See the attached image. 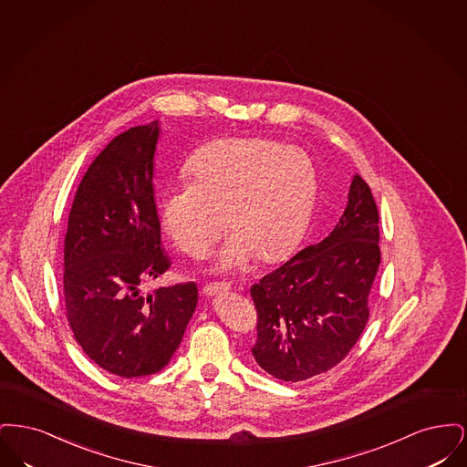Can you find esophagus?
<instances>
[{
	"label": "esophagus",
	"mask_w": 467,
	"mask_h": 467,
	"mask_svg": "<svg viewBox=\"0 0 467 467\" xmlns=\"http://www.w3.org/2000/svg\"><path fill=\"white\" fill-rule=\"evenodd\" d=\"M229 290H231V285L225 284V282H213V284L202 285L204 296H215V294H223V292H229Z\"/></svg>",
	"instance_id": "1"
}]
</instances>
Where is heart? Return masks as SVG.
Wrapping results in <instances>:
<instances>
[{
    "mask_svg": "<svg viewBox=\"0 0 467 467\" xmlns=\"http://www.w3.org/2000/svg\"><path fill=\"white\" fill-rule=\"evenodd\" d=\"M187 182L170 185L159 215L178 250L202 257L227 223L233 231L215 267L240 271L255 257L276 263L301 242L318 191L310 156L266 138H223L185 162ZM226 219H223V215Z\"/></svg>",
    "mask_w": 467,
    "mask_h": 467,
    "instance_id": "1",
    "label": "heart"
}]
</instances>
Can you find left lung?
Returning <instances> with one entry per match:
<instances>
[{
  "label": "left lung",
  "mask_w": 467,
  "mask_h": 467,
  "mask_svg": "<svg viewBox=\"0 0 467 467\" xmlns=\"http://www.w3.org/2000/svg\"><path fill=\"white\" fill-rule=\"evenodd\" d=\"M377 202L354 175L333 233L254 284L257 341L252 356L278 379L301 381L333 369L369 318L368 297L381 261Z\"/></svg>",
  "instance_id": "obj_1"
}]
</instances>
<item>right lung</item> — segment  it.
Here are the masks:
<instances>
[{
    "label": "right lung",
    "instance_id": "1",
    "mask_svg": "<svg viewBox=\"0 0 467 467\" xmlns=\"http://www.w3.org/2000/svg\"><path fill=\"white\" fill-rule=\"evenodd\" d=\"M159 126L115 136L78 183L65 236V310L82 350L111 375L161 371L198 303L194 282L141 294L171 263L154 200Z\"/></svg>",
    "mask_w": 467,
    "mask_h": 467
}]
</instances>
